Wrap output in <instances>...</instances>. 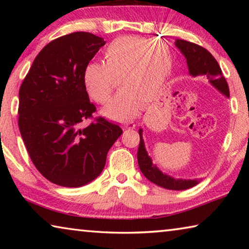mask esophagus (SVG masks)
<instances>
[{"instance_id": "34e87169", "label": "esophagus", "mask_w": 249, "mask_h": 249, "mask_svg": "<svg viewBox=\"0 0 249 249\" xmlns=\"http://www.w3.org/2000/svg\"><path fill=\"white\" fill-rule=\"evenodd\" d=\"M122 127H123L124 129H126V128H134L135 127V124L133 123V122H126V123L122 124Z\"/></svg>"}]
</instances>
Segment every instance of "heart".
<instances>
[{"label": "heart", "mask_w": 249, "mask_h": 249, "mask_svg": "<svg viewBox=\"0 0 249 249\" xmlns=\"http://www.w3.org/2000/svg\"><path fill=\"white\" fill-rule=\"evenodd\" d=\"M171 70L172 57L165 44L122 38L104 49L103 64H87L82 78L88 94L99 104L107 102L117 79L121 91L103 108V114L114 121H128L137 115L142 104L156 98Z\"/></svg>", "instance_id": "1"}]
</instances>
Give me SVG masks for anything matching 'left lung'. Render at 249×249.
<instances>
[{
    "instance_id": "obj_1",
    "label": "left lung",
    "mask_w": 249,
    "mask_h": 249,
    "mask_svg": "<svg viewBox=\"0 0 249 249\" xmlns=\"http://www.w3.org/2000/svg\"><path fill=\"white\" fill-rule=\"evenodd\" d=\"M176 46L181 53L183 54L189 68V73L193 77L196 75H205L210 83L217 89L226 98H230V89L224 75L222 74L220 65L217 64L211 53L201 46L190 43V41L176 39ZM141 136L140 147L137 151V160L140 169L150 182L159 185V187L169 189V190H187L195 187L200 182V179H175L172 177L163 174L160 171L157 166L154 165L153 160L148 156L145 148V142L142 140V129L138 130Z\"/></svg>"
}]
</instances>
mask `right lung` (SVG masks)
I'll return each mask as SVG.
<instances>
[{"instance_id":"right-lung-1","label":"right lung","mask_w":249,"mask_h":249,"mask_svg":"<svg viewBox=\"0 0 249 249\" xmlns=\"http://www.w3.org/2000/svg\"><path fill=\"white\" fill-rule=\"evenodd\" d=\"M105 45L77 32L40 50L20 86L18 127L41 175L61 187L78 188L102 172L109 148L123 130L103 117L82 128L96 111L83 84V69Z\"/></svg>"}]
</instances>
